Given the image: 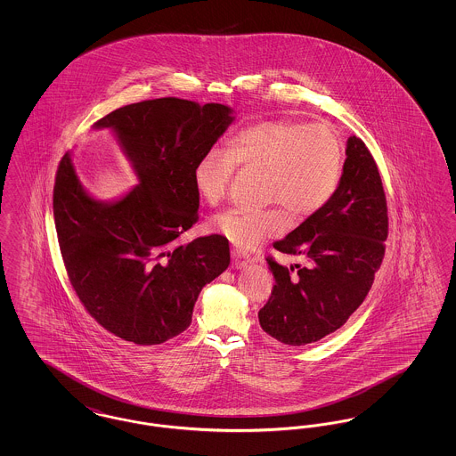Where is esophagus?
<instances>
[{"label":"esophagus","mask_w":456,"mask_h":456,"mask_svg":"<svg viewBox=\"0 0 456 456\" xmlns=\"http://www.w3.org/2000/svg\"><path fill=\"white\" fill-rule=\"evenodd\" d=\"M232 266L234 268H244V266H248L249 265V255L248 253H244V251H240V249H232Z\"/></svg>","instance_id":"1"}]
</instances>
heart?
I'll list each match as a JSON object with an SVG mask.
<instances>
[{
  "instance_id": "b5f03b06",
  "label": "heart",
  "mask_w": 456,
  "mask_h": 456,
  "mask_svg": "<svg viewBox=\"0 0 456 456\" xmlns=\"http://www.w3.org/2000/svg\"><path fill=\"white\" fill-rule=\"evenodd\" d=\"M346 162L340 136L326 123L285 118L263 119L236 131L224 151L210 149L196 160V193L210 207L229 191L234 171H261V208H232L210 220V229L240 249L281 234L289 212L303 222L335 196Z\"/></svg>"
}]
</instances>
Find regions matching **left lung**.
<instances>
[{"instance_id": "8db88e82", "label": "left lung", "mask_w": 456, "mask_h": 456, "mask_svg": "<svg viewBox=\"0 0 456 456\" xmlns=\"http://www.w3.org/2000/svg\"><path fill=\"white\" fill-rule=\"evenodd\" d=\"M335 196L287 238L273 242L305 265L287 268L268 256L275 285L258 313L260 325L285 346H305L338 330L362 304L385 256L388 207L366 143L350 136ZM291 272L289 273L288 270Z\"/></svg>"}]
</instances>
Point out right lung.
<instances>
[{
  "label": "right lung",
  "mask_w": 456,
  "mask_h": 456,
  "mask_svg": "<svg viewBox=\"0 0 456 456\" xmlns=\"http://www.w3.org/2000/svg\"><path fill=\"white\" fill-rule=\"evenodd\" d=\"M224 104L162 97L116 109L110 128L140 179L104 203L82 188L69 153L58 166L53 210L66 273L88 314L112 335L157 346L191 325L198 294L231 263L218 234L175 239L198 222L196 160L234 121Z\"/></svg>",
  "instance_id": "right-lung-1"
}]
</instances>
